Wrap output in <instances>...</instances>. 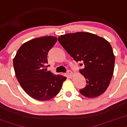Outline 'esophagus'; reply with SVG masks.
Returning <instances> with one entry per match:
<instances>
[{
	"instance_id": "obj_1",
	"label": "esophagus",
	"mask_w": 127,
	"mask_h": 127,
	"mask_svg": "<svg viewBox=\"0 0 127 127\" xmlns=\"http://www.w3.org/2000/svg\"><path fill=\"white\" fill-rule=\"evenodd\" d=\"M66 74H67V75L69 77H71L72 76H73V72L70 70H67V71H66Z\"/></svg>"
}]
</instances>
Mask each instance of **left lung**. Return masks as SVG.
I'll return each mask as SVG.
<instances>
[{
	"label": "left lung",
	"instance_id": "obj_1",
	"mask_svg": "<svg viewBox=\"0 0 127 127\" xmlns=\"http://www.w3.org/2000/svg\"><path fill=\"white\" fill-rule=\"evenodd\" d=\"M58 41L76 62H82L80 73L85 77L86 86L80 93L96 97L107 89L113 74L114 58L111 45L94 34L77 32L62 35Z\"/></svg>",
	"mask_w": 127,
	"mask_h": 127
}]
</instances>
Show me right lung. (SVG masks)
<instances>
[{
    "label": "right lung",
    "instance_id": "right-lung-1",
    "mask_svg": "<svg viewBox=\"0 0 127 127\" xmlns=\"http://www.w3.org/2000/svg\"><path fill=\"white\" fill-rule=\"evenodd\" d=\"M57 37L35 38L22 45L13 59L15 74L24 90L33 99L48 100L59 93L66 77L55 75L46 68L47 55Z\"/></svg>",
    "mask_w": 127,
    "mask_h": 127
}]
</instances>
